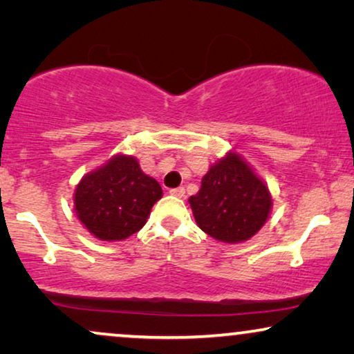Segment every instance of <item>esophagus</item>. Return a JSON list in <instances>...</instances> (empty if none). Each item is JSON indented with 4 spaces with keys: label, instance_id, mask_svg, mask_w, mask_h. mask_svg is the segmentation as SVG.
<instances>
[{
    "label": "esophagus",
    "instance_id": "esophagus-1",
    "mask_svg": "<svg viewBox=\"0 0 354 354\" xmlns=\"http://www.w3.org/2000/svg\"><path fill=\"white\" fill-rule=\"evenodd\" d=\"M169 193H171V195H172V196H177V198H183V195H185V188H183V187H178V188H172V190H171V192H169Z\"/></svg>",
    "mask_w": 354,
    "mask_h": 354
}]
</instances>
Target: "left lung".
I'll return each mask as SVG.
<instances>
[{"mask_svg":"<svg viewBox=\"0 0 354 354\" xmlns=\"http://www.w3.org/2000/svg\"><path fill=\"white\" fill-rule=\"evenodd\" d=\"M188 203L196 225L229 245L254 236L272 211L268 183L234 149L211 164L201 178L200 192L188 198Z\"/></svg>","mask_w":354,"mask_h":354,"instance_id":"left-lung-1","label":"left lung"}]
</instances>
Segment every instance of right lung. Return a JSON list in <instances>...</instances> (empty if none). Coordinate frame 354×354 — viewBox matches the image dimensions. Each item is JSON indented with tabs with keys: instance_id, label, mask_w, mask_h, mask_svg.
<instances>
[{
	"instance_id": "right-lung-1",
	"label": "right lung",
	"mask_w": 354,
	"mask_h": 354,
	"mask_svg": "<svg viewBox=\"0 0 354 354\" xmlns=\"http://www.w3.org/2000/svg\"><path fill=\"white\" fill-rule=\"evenodd\" d=\"M162 188L140 167L138 159L118 153L75 185L77 219L101 241H120L147 224Z\"/></svg>"
}]
</instances>
